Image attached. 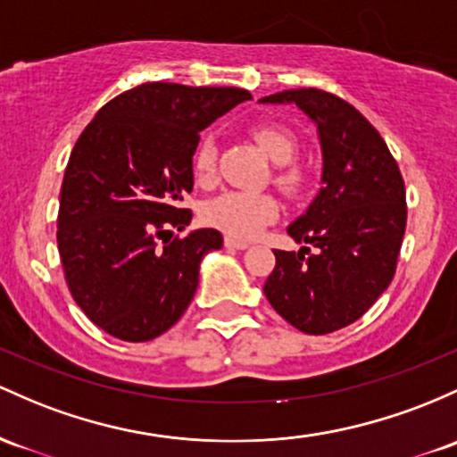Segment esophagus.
<instances>
[{"mask_svg":"<svg viewBox=\"0 0 457 457\" xmlns=\"http://www.w3.org/2000/svg\"><path fill=\"white\" fill-rule=\"evenodd\" d=\"M225 247H229V249H247L249 243H247V240H238V238H234V237H225Z\"/></svg>","mask_w":457,"mask_h":457,"instance_id":"34e87169","label":"esophagus"}]
</instances>
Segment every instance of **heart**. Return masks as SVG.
I'll use <instances>...</instances> for the list:
<instances>
[{
  "instance_id": "heart-1",
  "label": "heart",
  "mask_w": 457,
  "mask_h": 457,
  "mask_svg": "<svg viewBox=\"0 0 457 457\" xmlns=\"http://www.w3.org/2000/svg\"><path fill=\"white\" fill-rule=\"evenodd\" d=\"M252 138L260 145L273 162H278L275 184L286 197H302L308 187L303 167L290 162L297 154V138L290 129L275 123H258L252 128ZM217 171V147L210 138L202 140L193 154V173L199 184H210ZM279 214V204L269 193H247V190H225L204 204L202 219L210 228L220 229L234 238H253Z\"/></svg>"
}]
</instances>
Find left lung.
I'll list each match as a JSON object with an SVG mask.
<instances>
[{"instance_id": "obj_1", "label": "left lung", "mask_w": 457, "mask_h": 457, "mask_svg": "<svg viewBox=\"0 0 457 457\" xmlns=\"http://www.w3.org/2000/svg\"><path fill=\"white\" fill-rule=\"evenodd\" d=\"M295 102L317 123L323 188L288 228L317 252L273 249L264 295L305 334H329L362 317L393 282L405 234V184L388 145L351 104L320 88H290L260 99Z\"/></svg>"}]
</instances>
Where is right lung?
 I'll return each instance as SVG.
<instances>
[{
    "instance_id": "add662e5",
    "label": "right lung",
    "mask_w": 457,
    "mask_h": 457,
    "mask_svg": "<svg viewBox=\"0 0 457 457\" xmlns=\"http://www.w3.org/2000/svg\"><path fill=\"white\" fill-rule=\"evenodd\" d=\"M252 99L237 87L147 82L99 110L79 134L60 188L58 252L75 303L119 340L145 343L188 308L217 229L173 237L193 219L199 132Z\"/></svg>"
}]
</instances>
